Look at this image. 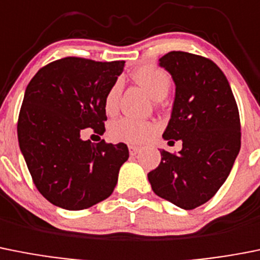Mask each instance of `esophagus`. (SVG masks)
Segmentation results:
<instances>
[{
	"label": "esophagus",
	"instance_id": "1",
	"mask_svg": "<svg viewBox=\"0 0 260 260\" xmlns=\"http://www.w3.org/2000/svg\"><path fill=\"white\" fill-rule=\"evenodd\" d=\"M140 151V147H138V146H128V152H130V154H132V156H135V154H138V152Z\"/></svg>",
	"mask_w": 260,
	"mask_h": 260
}]
</instances>
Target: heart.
<instances>
[{
	"mask_svg": "<svg viewBox=\"0 0 260 260\" xmlns=\"http://www.w3.org/2000/svg\"><path fill=\"white\" fill-rule=\"evenodd\" d=\"M132 77L142 89L146 90L153 99H162L170 87V77L165 71L153 66H142L132 73ZM121 83L116 82L106 95V111L108 113L116 109ZM156 132V126L149 121L133 120L123 117L114 121L109 127V135L116 142L128 143V144H140L148 140Z\"/></svg>",
	"mask_w": 260,
	"mask_h": 260,
	"instance_id": "obj_1",
	"label": "heart"
}]
</instances>
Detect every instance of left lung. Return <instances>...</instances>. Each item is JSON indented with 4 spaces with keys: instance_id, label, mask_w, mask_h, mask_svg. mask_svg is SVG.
I'll return each mask as SVG.
<instances>
[{
    "instance_id": "obj_1",
    "label": "left lung",
    "mask_w": 260,
    "mask_h": 260,
    "mask_svg": "<svg viewBox=\"0 0 260 260\" xmlns=\"http://www.w3.org/2000/svg\"><path fill=\"white\" fill-rule=\"evenodd\" d=\"M158 61L175 83L162 138L182 140L183 147L177 154L159 149L161 162L148 180L157 196L192 210L208 202L230 175L241 147L239 108L227 77L210 59L170 51Z\"/></svg>"
}]
</instances>
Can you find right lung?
Returning <instances> with one entry per match:
<instances>
[{"label": "right lung", "instance_id": "add662e5", "mask_svg": "<svg viewBox=\"0 0 260 260\" xmlns=\"http://www.w3.org/2000/svg\"><path fill=\"white\" fill-rule=\"evenodd\" d=\"M125 61L67 56L42 67L28 83L18 120V139L38 192L66 210H82L108 199L127 161L126 144L81 139L91 127L106 132V95Z\"/></svg>", "mask_w": 260, "mask_h": 260}]
</instances>
